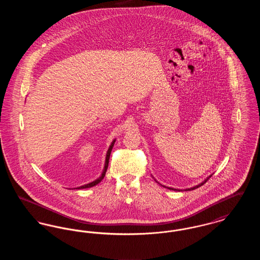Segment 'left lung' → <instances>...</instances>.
Segmentation results:
<instances>
[{
	"mask_svg": "<svg viewBox=\"0 0 260 260\" xmlns=\"http://www.w3.org/2000/svg\"><path fill=\"white\" fill-rule=\"evenodd\" d=\"M211 175H212V174H211ZM211 175H210L209 177H207V178H206V179H205V180H204L202 183H200L199 185L194 186V187H192V188H188V189H185V191H191V190L197 189V188H199V187H201V186L204 185V184H205V183H206V182H207V181L210 179V177H211ZM164 187H165V186H164ZM167 188H168V189H171V190H174V191H180V190H177V189H173V188H171V187H167Z\"/></svg>",
	"mask_w": 260,
	"mask_h": 260,
	"instance_id": "obj_1",
	"label": "left lung"
}]
</instances>
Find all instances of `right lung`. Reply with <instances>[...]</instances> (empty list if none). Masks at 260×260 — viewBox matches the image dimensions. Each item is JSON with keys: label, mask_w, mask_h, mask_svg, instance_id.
Instances as JSON below:
<instances>
[{"label": "right lung", "mask_w": 260, "mask_h": 260, "mask_svg": "<svg viewBox=\"0 0 260 260\" xmlns=\"http://www.w3.org/2000/svg\"><path fill=\"white\" fill-rule=\"evenodd\" d=\"M114 143H115V140H113V142L111 143V145H110V147L108 149V151H107V154H106V160H105V166H104V170H103V172H102V174L100 175V177L98 178L96 180H94V181H92V182H90V183H88V184H86V185L80 186V187H78V188H76V189H85V188H89V187H92V186L98 185L99 182L104 178V176H105V173H106V171H107V168H108V164H109V158H110V154H111L112 148H113V146H114Z\"/></svg>", "instance_id": "1"}]
</instances>
